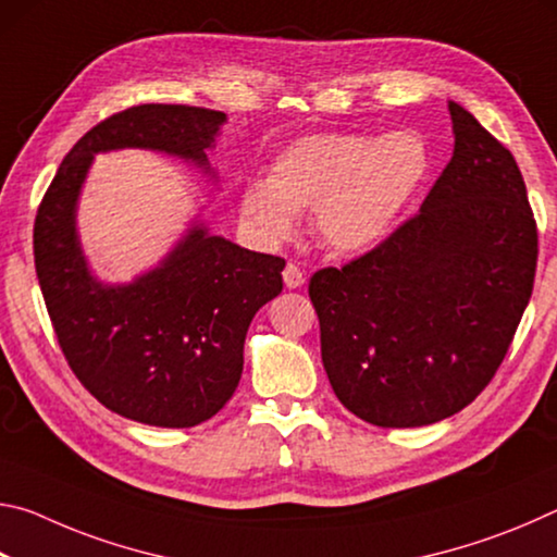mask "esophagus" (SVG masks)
I'll return each mask as SVG.
<instances>
[{
	"mask_svg": "<svg viewBox=\"0 0 557 557\" xmlns=\"http://www.w3.org/2000/svg\"><path fill=\"white\" fill-rule=\"evenodd\" d=\"M282 280H285L287 289H297L305 285V272H301L297 265H292V262H287V268L282 270Z\"/></svg>",
	"mask_w": 557,
	"mask_h": 557,
	"instance_id": "obj_1",
	"label": "esophagus"
}]
</instances>
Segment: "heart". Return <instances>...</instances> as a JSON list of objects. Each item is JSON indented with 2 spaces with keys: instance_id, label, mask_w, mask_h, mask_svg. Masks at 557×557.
Masks as SVG:
<instances>
[{
  "instance_id": "heart-1",
  "label": "heart",
  "mask_w": 557,
  "mask_h": 557,
  "mask_svg": "<svg viewBox=\"0 0 557 557\" xmlns=\"http://www.w3.org/2000/svg\"><path fill=\"white\" fill-rule=\"evenodd\" d=\"M430 154L412 132L366 137L356 132H312L272 159L265 182L238 191L243 221L262 243H280L312 209V233L336 256H358L379 245L425 182Z\"/></svg>"
}]
</instances>
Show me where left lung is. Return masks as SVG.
<instances>
[{
  "instance_id": "1",
  "label": "left lung",
  "mask_w": 557,
  "mask_h": 557,
  "mask_svg": "<svg viewBox=\"0 0 557 557\" xmlns=\"http://www.w3.org/2000/svg\"><path fill=\"white\" fill-rule=\"evenodd\" d=\"M455 152L414 219L309 280L336 398L379 428L459 412L494 379L533 292L539 231L513 154L457 102Z\"/></svg>"
}]
</instances>
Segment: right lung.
Instances as JSON below:
<instances>
[{"label":"right lung","mask_w":557,"mask_h":557,"mask_svg":"<svg viewBox=\"0 0 557 557\" xmlns=\"http://www.w3.org/2000/svg\"><path fill=\"white\" fill-rule=\"evenodd\" d=\"M223 122L225 112L188 106L122 110L73 145L36 213V275L65 361L108 410L145 425L194 428L231 400L245 334L282 292L285 260L196 219L157 268L108 285L83 252L78 199L92 159L115 149H152L215 178L206 152Z\"/></svg>","instance_id":"obj_1"}]
</instances>
